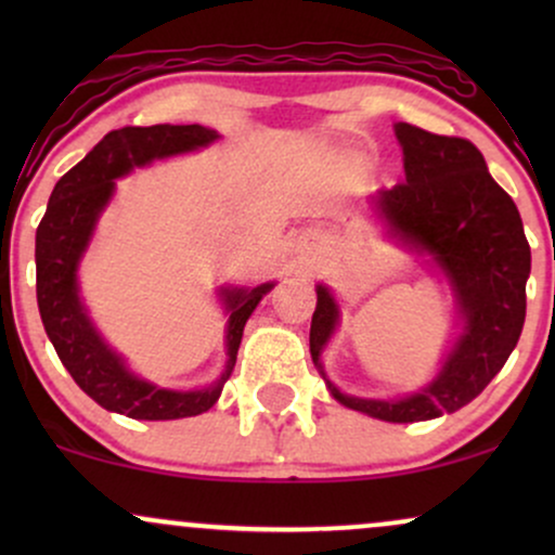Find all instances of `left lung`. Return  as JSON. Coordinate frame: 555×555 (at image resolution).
<instances>
[{
	"label": "left lung",
	"instance_id": "obj_1",
	"mask_svg": "<svg viewBox=\"0 0 555 555\" xmlns=\"http://www.w3.org/2000/svg\"><path fill=\"white\" fill-rule=\"evenodd\" d=\"M397 138L404 151L406 180L375 195V206L399 237L436 258L454 284L467 326L438 378L412 397L358 399L326 384L349 410L388 423H417L462 410L506 365L525 326L532 256L517 206L488 175L475 143L406 122L397 125ZM334 326V297L326 286H318L310 323V354L318 367Z\"/></svg>",
	"mask_w": 555,
	"mask_h": 555
}]
</instances>
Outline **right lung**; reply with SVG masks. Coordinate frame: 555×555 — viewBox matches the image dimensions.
I'll return each mask as SVG.
<instances>
[{"label": "right lung", "mask_w": 555, "mask_h": 555, "mask_svg": "<svg viewBox=\"0 0 555 555\" xmlns=\"http://www.w3.org/2000/svg\"><path fill=\"white\" fill-rule=\"evenodd\" d=\"M216 138L219 135L214 130L201 125L112 130L78 167L69 169L54 184L47 214L36 229V297L43 328L75 384L104 410L132 420H177L211 410L237 362L242 328L260 297L273 286L224 289L229 305V362L224 375L203 391H167L135 378L122 365V360L99 339L88 315L82 313L75 271L91 240L95 219L112 197L114 180L132 167H143L151 158L184 154L208 145Z\"/></svg>", "instance_id": "add662e5"}]
</instances>
